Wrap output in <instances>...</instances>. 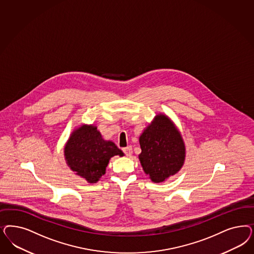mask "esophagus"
Returning a JSON list of instances; mask_svg holds the SVG:
<instances>
[{
	"label": "esophagus",
	"mask_w": 254,
	"mask_h": 254,
	"mask_svg": "<svg viewBox=\"0 0 254 254\" xmlns=\"http://www.w3.org/2000/svg\"><path fill=\"white\" fill-rule=\"evenodd\" d=\"M123 151H124V153L126 154V156H131V153H132V147H131V146L124 147Z\"/></svg>",
	"instance_id": "34e87169"
}]
</instances>
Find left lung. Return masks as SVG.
<instances>
[{
  "mask_svg": "<svg viewBox=\"0 0 254 254\" xmlns=\"http://www.w3.org/2000/svg\"><path fill=\"white\" fill-rule=\"evenodd\" d=\"M139 144L140 164L152 182L168 180L184 164V140L176 124L165 114L156 115L140 134Z\"/></svg>",
  "mask_w": 254,
  "mask_h": 254,
  "instance_id": "obj_1",
  "label": "left lung"
}]
</instances>
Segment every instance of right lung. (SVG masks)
Returning <instances> with one entry per match:
<instances>
[{
	"mask_svg": "<svg viewBox=\"0 0 254 254\" xmlns=\"http://www.w3.org/2000/svg\"><path fill=\"white\" fill-rule=\"evenodd\" d=\"M64 159L69 168L88 183H97L106 174L109 160L124 156L114 142L103 138L97 126L81 124L66 141Z\"/></svg>",
	"mask_w": 254,
	"mask_h": 254,
	"instance_id": "add662e5",
	"label": "right lung"
}]
</instances>
